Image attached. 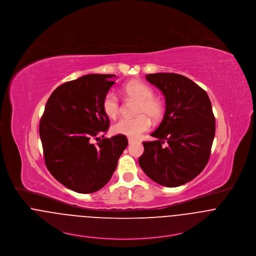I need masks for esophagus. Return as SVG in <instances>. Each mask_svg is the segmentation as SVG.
<instances>
[{
  "instance_id": "obj_1",
  "label": "esophagus",
  "mask_w": 256,
  "mask_h": 256,
  "mask_svg": "<svg viewBox=\"0 0 256 256\" xmlns=\"http://www.w3.org/2000/svg\"><path fill=\"white\" fill-rule=\"evenodd\" d=\"M134 142H135V140L131 139V138L128 139V142H129V144H133Z\"/></svg>"
}]
</instances>
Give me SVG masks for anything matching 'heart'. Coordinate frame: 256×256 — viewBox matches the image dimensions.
<instances>
[{
  "mask_svg": "<svg viewBox=\"0 0 256 256\" xmlns=\"http://www.w3.org/2000/svg\"><path fill=\"white\" fill-rule=\"evenodd\" d=\"M125 96L138 102L135 118H122L112 126V132L117 135H124L131 139H137L148 131L152 126L150 118L154 121L160 120L163 116L164 108L160 100L154 96L152 89L146 83L133 80L123 87ZM104 112L110 118H116L120 112V102L116 94L108 92L104 96L102 102Z\"/></svg>",
  "mask_w": 256,
  "mask_h": 256,
  "instance_id": "b5f03b06",
  "label": "heart"
}]
</instances>
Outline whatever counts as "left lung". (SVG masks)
Returning a JSON list of instances; mask_svg holds the SVG:
<instances>
[{
    "instance_id": "8db88e82",
    "label": "left lung",
    "mask_w": 256,
    "mask_h": 256,
    "mask_svg": "<svg viewBox=\"0 0 256 256\" xmlns=\"http://www.w3.org/2000/svg\"><path fill=\"white\" fill-rule=\"evenodd\" d=\"M146 78L162 92L166 110L160 125L150 134L156 140L142 142L140 166L160 185H184L196 177L210 160L215 117L208 94L180 74L154 73Z\"/></svg>"
}]
</instances>
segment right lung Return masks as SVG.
I'll return each mask as SVG.
<instances>
[{"mask_svg": "<svg viewBox=\"0 0 256 256\" xmlns=\"http://www.w3.org/2000/svg\"><path fill=\"white\" fill-rule=\"evenodd\" d=\"M114 77L88 74L58 86L50 96L40 120L48 170L64 186L79 194H91L106 186L128 144L124 135L98 140L110 126L102 102L116 83Z\"/></svg>", "mask_w": 256, "mask_h": 256, "instance_id": "right-lung-1", "label": "right lung"}]
</instances>
